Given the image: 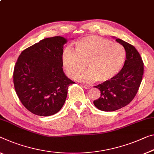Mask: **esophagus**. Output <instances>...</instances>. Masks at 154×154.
Returning <instances> with one entry per match:
<instances>
[{"instance_id": "34e87169", "label": "esophagus", "mask_w": 154, "mask_h": 154, "mask_svg": "<svg viewBox=\"0 0 154 154\" xmlns=\"http://www.w3.org/2000/svg\"><path fill=\"white\" fill-rule=\"evenodd\" d=\"M82 87H84V88L86 89H90V86H89V85H82Z\"/></svg>"}]
</instances>
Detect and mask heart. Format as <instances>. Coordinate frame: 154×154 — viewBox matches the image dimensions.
I'll list each match as a JSON object with an SVG mask.
<instances>
[{"mask_svg": "<svg viewBox=\"0 0 154 154\" xmlns=\"http://www.w3.org/2000/svg\"><path fill=\"white\" fill-rule=\"evenodd\" d=\"M125 59L126 51L121 45L98 36L82 38L75 42V51L67 47L63 54L64 68L72 79L88 65L90 72L77 77L81 81H110L123 67Z\"/></svg>", "mask_w": 154, "mask_h": 154, "instance_id": "b5f03b06", "label": "heart"}]
</instances>
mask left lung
Here are the masks:
<instances>
[{"label": "left lung", "mask_w": 154, "mask_h": 154, "mask_svg": "<svg viewBox=\"0 0 154 154\" xmlns=\"http://www.w3.org/2000/svg\"><path fill=\"white\" fill-rule=\"evenodd\" d=\"M116 41L124 47L127 59L114 79L94 87L100 89V96L94 104L104 112H113L131 103L138 91L144 74V63L137 49L121 39Z\"/></svg>", "instance_id": "8db88e82"}]
</instances>
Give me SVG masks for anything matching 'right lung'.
<instances>
[{
    "mask_svg": "<svg viewBox=\"0 0 154 154\" xmlns=\"http://www.w3.org/2000/svg\"><path fill=\"white\" fill-rule=\"evenodd\" d=\"M67 40L54 36L41 40L23 50L14 69L16 94L24 107L41 116L58 112L68 87L75 83L63 69V45Z\"/></svg>",
    "mask_w": 154,
    "mask_h": 154,
    "instance_id": "1",
    "label": "right lung"
}]
</instances>
